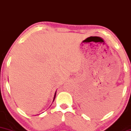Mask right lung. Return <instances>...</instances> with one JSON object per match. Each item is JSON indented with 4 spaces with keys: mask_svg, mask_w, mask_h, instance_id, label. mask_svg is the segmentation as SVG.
<instances>
[{
    "mask_svg": "<svg viewBox=\"0 0 131 131\" xmlns=\"http://www.w3.org/2000/svg\"><path fill=\"white\" fill-rule=\"evenodd\" d=\"M56 93H55V94H54V99H53V101H54V99H55V97H56Z\"/></svg>",
    "mask_w": 131,
    "mask_h": 131,
    "instance_id": "add662e5",
    "label": "right lung"
}]
</instances>
